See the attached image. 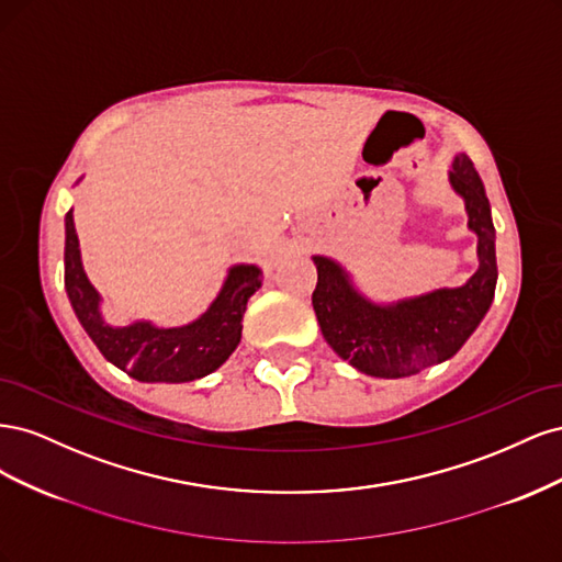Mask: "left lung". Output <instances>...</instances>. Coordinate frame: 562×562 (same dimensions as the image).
I'll return each instance as SVG.
<instances>
[{
	"mask_svg": "<svg viewBox=\"0 0 562 562\" xmlns=\"http://www.w3.org/2000/svg\"><path fill=\"white\" fill-rule=\"evenodd\" d=\"M450 184L464 199L469 229L479 236V269L464 285L378 304L359 293L342 265L323 255L312 258L318 271L312 304L321 333L339 359L366 375L411 378L452 359L495 297V225L485 187L467 155L454 157Z\"/></svg>",
	"mask_w": 562,
	"mask_h": 562,
	"instance_id": "1",
	"label": "left lung"
}]
</instances>
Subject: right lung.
I'll use <instances>...</instances> for the list:
<instances>
[{"instance_id": "1", "label": "right lung", "mask_w": 562, "mask_h": 562, "mask_svg": "<svg viewBox=\"0 0 562 562\" xmlns=\"http://www.w3.org/2000/svg\"><path fill=\"white\" fill-rule=\"evenodd\" d=\"M262 285V269L234 265L211 307L180 328H157L149 321L110 326L100 295L81 265L72 211L65 215V291L72 310L110 363L138 382H192L211 375L241 342V318L250 295Z\"/></svg>"}]
</instances>
